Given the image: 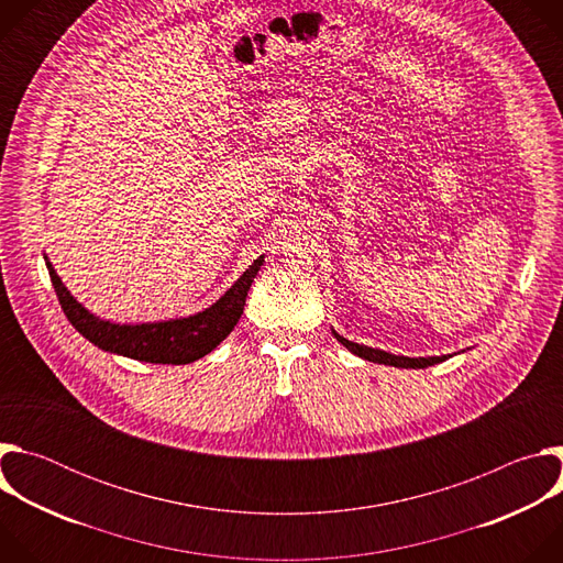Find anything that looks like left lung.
I'll list each match as a JSON object with an SVG mask.
<instances>
[{"label":"left lung","mask_w":563,"mask_h":563,"mask_svg":"<svg viewBox=\"0 0 563 563\" xmlns=\"http://www.w3.org/2000/svg\"><path fill=\"white\" fill-rule=\"evenodd\" d=\"M332 334L336 336V341L341 345H345L352 354L365 358V361H372V363H383V365H394V367H410V369H421V367H428V365H437V363H443L450 358L448 356H419V358H410V356H396V354H389V352H383V350H374V347H367V345H358V343H352L347 339H343L336 330H332Z\"/></svg>","instance_id":"8db88e82"}]
</instances>
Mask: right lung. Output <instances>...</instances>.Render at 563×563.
<instances>
[{
  "label": "right lung",
  "instance_id": "right-lung-1",
  "mask_svg": "<svg viewBox=\"0 0 563 563\" xmlns=\"http://www.w3.org/2000/svg\"><path fill=\"white\" fill-rule=\"evenodd\" d=\"M51 283L59 298V305L70 320V325L87 341L98 345L104 352L120 354L126 358L144 363L163 365H187L209 352H213L235 328L240 313L245 309L247 291L265 263V256H258L250 269L240 276L211 307L187 316L159 320V323H140V325H120L93 316L82 302H77L70 291L64 287L62 278L44 256Z\"/></svg>",
  "mask_w": 563,
  "mask_h": 563
}]
</instances>
